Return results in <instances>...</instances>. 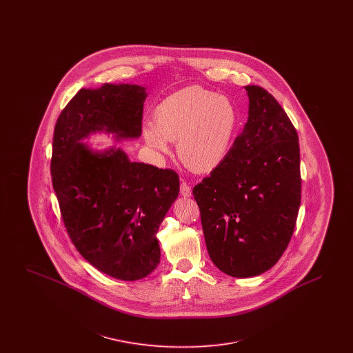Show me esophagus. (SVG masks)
<instances>
[{
    "instance_id": "34e87169",
    "label": "esophagus",
    "mask_w": 353,
    "mask_h": 353,
    "mask_svg": "<svg viewBox=\"0 0 353 353\" xmlns=\"http://www.w3.org/2000/svg\"><path fill=\"white\" fill-rule=\"evenodd\" d=\"M180 194L184 197V199H189L190 196H192V189H190V186L186 184V183H181L180 185Z\"/></svg>"
}]
</instances>
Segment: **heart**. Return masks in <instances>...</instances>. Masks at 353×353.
Here are the masks:
<instances>
[{"instance_id":"1","label":"heart","mask_w":353,"mask_h":353,"mask_svg":"<svg viewBox=\"0 0 353 353\" xmlns=\"http://www.w3.org/2000/svg\"><path fill=\"white\" fill-rule=\"evenodd\" d=\"M238 125L239 115L233 101L200 85H189L159 103L154 123H145L141 134L159 154L169 153V141L177 143L185 165L205 173L226 160Z\"/></svg>"}]
</instances>
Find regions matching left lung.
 <instances>
[{
    "instance_id": "8db88e82",
    "label": "left lung",
    "mask_w": 353,
    "mask_h": 353,
    "mask_svg": "<svg viewBox=\"0 0 353 353\" xmlns=\"http://www.w3.org/2000/svg\"><path fill=\"white\" fill-rule=\"evenodd\" d=\"M249 117L226 160L193 188L212 262L234 278L271 269L301 206L298 134L266 90L246 85Z\"/></svg>"
}]
</instances>
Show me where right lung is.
I'll return each instance as SVG.
<instances>
[{"label": "right lung", "mask_w": 353, "mask_h": 353, "mask_svg": "<svg viewBox=\"0 0 353 353\" xmlns=\"http://www.w3.org/2000/svg\"><path fill=\"white\" fill-rule=\"evenodd\" d=\"M147 97L139 84L82 88L59 115L52 139V186L68 235L87 262L120 281L143 279L160 263L156 234L180 180L170 169L131 161L120 147L95 150L85 140L139 139Z\"/></svg>", "instance_id": "obj_1"}]
</instances>
